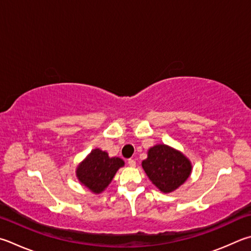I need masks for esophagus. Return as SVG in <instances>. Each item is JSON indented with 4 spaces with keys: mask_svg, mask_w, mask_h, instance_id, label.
<instances>
[{
    "mask_svg": "<svg viewBox=\"0 0 251 251\" xmlns=\"http://www.w3.org/2000/svg\"><path fill=\"white\" fill-rule=\"evenodd\" d=\"M128 166L131 168L136 167V161L134 160V159H128Z\"/></svg>",
    "mask_w": 251,
    "mask_h": 251,
    "instance_id": "obj_1",
    "label": "esophagus"
}]
</instances>
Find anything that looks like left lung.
Wrapping results in <instances>:
<instances>
[{
	"mask_svg": "<svg viewBox=\"0 0 251 251\" xmlns=\"http://www.w3.org/2000/svg\"><path fill=\"white\" fill-rule=\"evenodd\" d=\"M141 167L152 184L163 193L179 189L192 172L190 159L180 150L165 144L149 148Z\"/></svg>",
	"mask_w": 251,
	"mask_h": 251,
	"instance_id": "1",
	"label": "left lung"
}]
</instances>
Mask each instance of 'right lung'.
Segmentation results:
<instances>
[{
    "label": "right lung",
    "mask_w": 251,
    "mask_h": 251,
    "mask_svg": "<svg viewBox=\"0 0 251 251\" xmlns=\"http://www.w3.org/2000/svg\"><path fill=\"white\" fill-rule=\"evenodd\" d=\"M125 162L118 157H110L106 151L95 148L82 160L75 169L76 179L94 194L105 190L120 168Z\"/></svg>",
    "instance_id": "add662e5"
}]
</instances>
